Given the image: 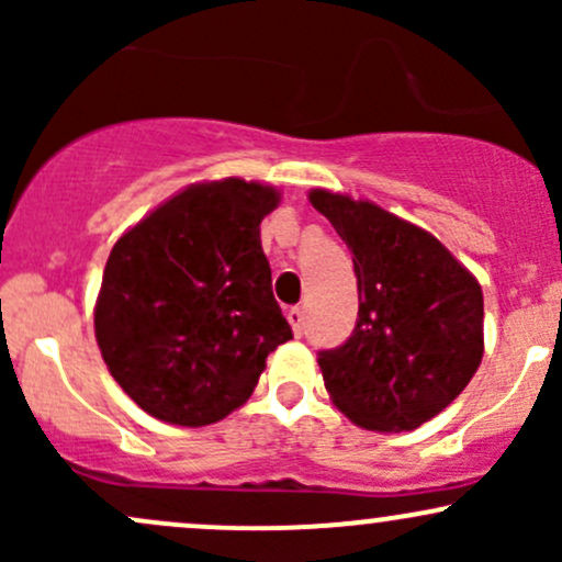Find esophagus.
Masks as SVG:
<instances>
[{"label": "esophagus", "mask_w": 562, "mask_h": 562, "mask_svg": "<svg viewBox=\"0 0 562 562\" xmlns=\"http://www.w3.org/2000/svg\"><path fill=\"white\" fill-rule=\"evenodd\" d=\"M285 317H288V322H290V327H293V333L301 338V335H303V312H301V308H299V306L288 308Z\"/></svg>", "instance_id": "34e87169"}]
</instances>
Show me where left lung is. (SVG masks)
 Instances as JSON below:
<instances>
[{
    "mask_svg": "<svg viewBox=\"0 0 562 562\" xmlns=\"http://www.w3.org/2000/svg\"><path fill=\"white\" fill-rule=\"evenodd\" d=\"M348 245L359 288L353 333L317 362L335 406L367 430H412L465 391L483 357V293L425 232L375 203L314 190Z\"/></svg>",
    "mask_w": 562,
    "mask_h": 562,
    "instance_id": "8db88e82",
    "label": "left lung"
}]
</instances>
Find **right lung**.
Returning <instances> with one entry per match:
<instances>
[{"mask_svg":"<svg viewBox=\"0 0 562 562\" xmlns=\"http://www.w3.org/2000/svg\"><path fill=\"white\" fill-rule=\"evenodd\" d=\"M272 187L192 184L113 245L94 335L115 383L164 423H218L293 338L272 295L261 218Z\"/></svg>","mask_w":562,"mask_h":562,"instance_id":"add662e5","label":"right lung"}]
</instances>
